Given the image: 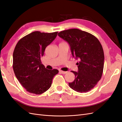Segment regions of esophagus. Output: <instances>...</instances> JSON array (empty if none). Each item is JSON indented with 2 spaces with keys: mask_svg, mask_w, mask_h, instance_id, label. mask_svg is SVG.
<instances>
[{
  "mask_svg": "<svg viewBox=\"0 0 122 122\" xmlns=\"http://www.w3.org/2000/svg\"><path fill=\"white\" fill-rule=\"evenodd\" d=\"M59 72L61 73V74H65L67 72V71H63V70H59Z\"/></svg>",
  "mask_w": 122,
  "mask_h": 122,
  "instance_id": "34e87169",
  "label": "esophagus"
}]
</instances>
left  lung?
<instances>
[{"instance_id": "8db88e82", "label": "left lung", "mask_w": 122, "mask_h": 122, "mask_svg": "<svg viewBox=\"0 0 122 122\" xmlns=\"http://www.w3.org/2000/svg\"><path fill=\"white\" fill-rule=\"evenodd\" d=\"M58 36L69 43L73 57L79 59L78 71H71L75 79L70 87L78 92H87L101 78L104 67V52L93 35L78 29L61 31Z\"/></svg>"}]
</instances>
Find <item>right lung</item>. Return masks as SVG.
<instances>
[{"label":"right lung","mask_w":122,"mask_h":122,"mask_svg":"<svg viewBox=\"0 0 122 122\" xmlns=\"http://www.w3.org/2000/svg\"><path fill=\"white\" fill-rule=\"evenodd\" d=\"M58 32L34 31L21 39L13 53V69L19 81L27 91L40 94L52 85L58 70H48L41 63L46 47L56 38Z\"/></svg>","instance_id":"right-lung-1"}]
</instances>
